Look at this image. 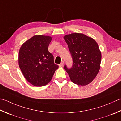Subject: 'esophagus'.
<instances>
[{
    "label": "esophagus",
    "mask_w": 121,
    "mask_h": 121,
    "mask_svg": "<svg viewBox=\"0 0 121 121\" xmlns=\"http://www.w3.org/2000/svg\"><path fill=\"white\" fill-rule=\"evenodd\" d=\"M63 65H64V62H63V61H62V62H61V63L60 64H59V67H62V66Z\"/></svg>",
    "instance_id": "1"
}]
</instances>
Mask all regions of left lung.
Instances as JSON below:
<instances>
[{
    "label": "left lung",
    "instance_id": "left-lung-1",
    "mask_svg": "<svg viewBox=\"0 0 121 121\" xmlns=\"http://www.w3.org/2000/svg\"><path fill=\"white\" fill-rule=\"evenodd\" d=\"M71 55L73 64L64 68L72 82L78 86L91 83L100 70L101 53L93 39L84 34L73 33L64 37Z\"/></svg>",
    "mask_w": 121,
    "mask_h": 121
}]
</instances>
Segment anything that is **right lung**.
<instances>
[{
    "label": "right lung",
    "mask_w": 121,
    "mask_h": 121,
    "mask_svg": "<svg viewBox=\"0 0 121 121\" xmlns=\"http://www.w3.org/2000/svg\"><path fill=\"white\" fill-rule=\"evenodd\" d=\"M52 38L35 35L25 42L19 52V65L23 76L35 86H46L51 81L58 65L48 51Z\"/></svg>",
    "instance_id": "1"
}]
</instances>
